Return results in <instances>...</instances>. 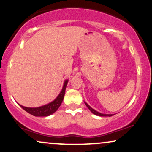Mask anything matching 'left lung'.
<instances>
[{"label": "left lung", "instance_id": "8db88e82", "mask_svg": "<svg viewBox=\"0 0 152 152\" xmlns=\"http://www.w3.org/2000/svg\"><path fill=\"white\" fill-rule=\"evenodd\" d=\"M84 103H85V104H86V106L88 107V109H89L94 114L96 115V116H113V114H102V113H99L97 111H96V110L92 109V108L91 107V106L88 105L87 103H86V102H84Z\"/></svg>", "mask_w": 152, "mask_h": 152}]
</instances>
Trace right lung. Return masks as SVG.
<instances>
[{
    "label": "right lung",
    "mask_w": 152,
    "mask_h": 152,
    "mask_svg": "<svg viewBox=\"0 0 152 152\" xmlns=\"http://www.w3.org/2000/svg\"><path fill=\"white\" fill-rule=\"evenodd\" d=\"M69 80H66L64 81V86H63L61 91L60 92V94H58V96L56 97L53 102L48 103V104H46V105H43L39 107H36V108H30V107H26L22 105L20 106V107L23 109L25 110L26 111H27L28 113L33 115L35 116H48L50 115L53 114V113H55L56 111L58 110L59 106H61V103L64 100V95H65V91H66V88L67 86V83Z\"/></svg>",
    "instance_id": "add662e5"
}]
</instances>
